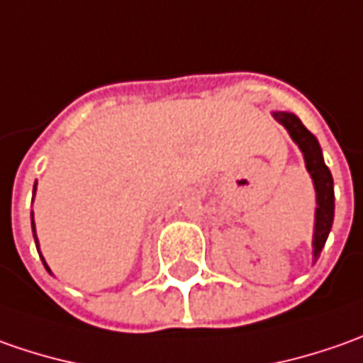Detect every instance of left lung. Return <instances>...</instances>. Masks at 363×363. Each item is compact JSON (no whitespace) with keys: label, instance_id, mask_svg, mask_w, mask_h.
Instances as JSON below:
<instances>
[{"label":"left lung","instance_id":"1","mask_svg":"<svg viewBox=\"0 0 363 363\" xmlns=\"http://www.w3.org/2000/svg\"><path fill=\"white\" fill-rule=\"evenodd\" d=\"M275 120L283 124L289 136L294 138V143L301 148L303 158H306L307 172L313 179L315 186V231H313V259H318L323 245L328 241V235L331 231V223H333V179H331L330 169L323 162L321 155V146L318 138L307 130L301 124V120L297 118L291 112H273Z\"/></svg>","mask_w":363,"mask_h":363}]
</instances>
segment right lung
I'll use <instances>...</instances> for the list:
<instances>
[{
    "mask_svg": "<svg viewBox=\"0 0 363 363\" xmlns=\"http://www.w3.org/2000/svg\"><path fill=\"white\" fill-rule=\"evenodd\" d=\"M33 193H35V186H33ZM32 231H33V237H35V225H33V213H32ZM35 247H38V237H35ZM42 261H44V259H42ZM44 267L48 269V271H50V267L45 265V261H44Z\"/></svg>",
    "mask_w": 363,
    "mask_h": 363,
    "instance_id": "1",
    "label": "right lung"
}]
</instances>
